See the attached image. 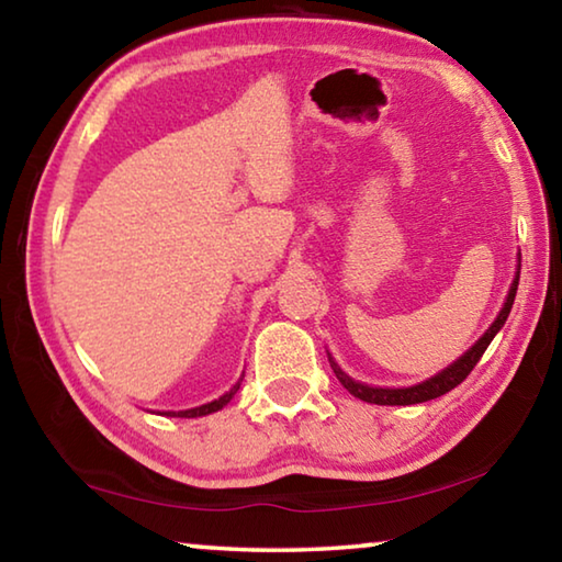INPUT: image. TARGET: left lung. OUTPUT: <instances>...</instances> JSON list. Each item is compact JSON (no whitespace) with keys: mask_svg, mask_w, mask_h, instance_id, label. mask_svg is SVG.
<instances>
[{"mask_svg":"<svg viewBox=\"0 0 562 562\" xmlns=\"http://www.w3.org/2000/svg\"><path fill=\"white\" fill-rule=\"evenodd\" d=\"M518 280H520V272L516 274V280L510 284V292H508V300L503 304L501 315L496 317V322L488 327L486 335H483L475 345L465 351V355L453 361L451 367H446L441 374L431 376L429 382L424 384H416V386H406V389H379V386H367V384H359L355 379H349L341 369L335 364V359H329L331 369H335L337 379L341 382V386L347 389L349 394H355L361 402H369V404H382V406H408V404H422V402H429V398L436 396H443L446 392H451L453 386H459L465 376L473 372V367L479 364V359L483 357V351L488 349L491 339L498 335V329L506 325V319L510 315V307H513V300H516V290H518Z\"/></svg>","mask_w":562,"mask_h":562,"instance_id":"1","label":"left lung"}]
</instances>
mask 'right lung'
<instances>
[{
  "label": "right lung",
  "mask_w": 562,
  "mask_h": 562,
  "mask_svg": "<svg viewBox=\"0 0 562 562\" xmlns=\"http://www.w3.org/2000/svg\"><path fill=\"white\" fill-rule=\"evenodd\" d=\"M240 384H243V379L240 382H237L231 392L227 394H223L221 398H215V402H211V404H203V406H195V408H186V412H168V416H180V418H195V416H205V414H213V412H217V408H223L227 402H231V398L237 394V389H240Z\"/></svg>",
  "instance_id": "1"
}]
</instances>
